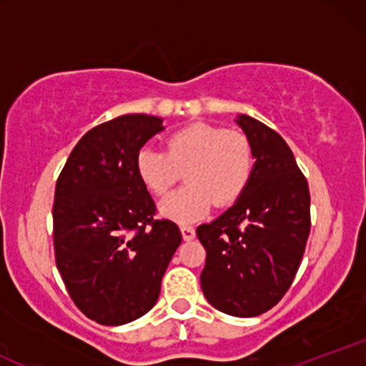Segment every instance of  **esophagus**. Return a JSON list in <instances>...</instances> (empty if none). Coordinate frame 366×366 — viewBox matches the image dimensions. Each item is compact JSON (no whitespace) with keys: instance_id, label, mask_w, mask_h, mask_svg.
<instances>
[{"instance_id":"34e87169","label":"esophagus","mask_w":366,"mask_h":366,"mask_svg":"<svg viewBox=\"0 0 366 366\" xmlns=\"http://www.w3.org/2000/svg\"><path fill=\"white\" fill-rule=\"evenodd\" d=\"M180 232H182L184 241H192V239H194V236H196L194 227H191V225H182V227H180Z\"/></svg>"}]
</instances>
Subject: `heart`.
Returning <instances> with one entry per match:
<instances>
[{
	"label": "heart",
	"instance_id": "b5f03b06",
	"mask_svg": "<svg viewBox=\"0 0 366 366\" xmlns=\"http://www.w3.org/2000/svg\"><path fill=\"white\" fill-rule=\"evenodd\" d=\"M137 175L149 192L163 196L182 172L187 186L159 203L163 217L179 224L196 222L213 207L236 203L254 172V149L241 130L192 124L167 137V151L142 148L136 158Z\"/></svg>",
	"mask_w": 366,
	"mask_h": 366
}]
</instances>
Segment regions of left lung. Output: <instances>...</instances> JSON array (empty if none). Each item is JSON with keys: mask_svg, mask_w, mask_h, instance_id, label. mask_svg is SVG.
Instances as JSON below:
<instances>
[{"mask_svg": "<svg viewBox=\"0 0 366 366\" xmlns=\"http://www.w3.org/2000/svg\"><path fill=\"white\" fill-rule=\"evenodd\" d=\"M237 125L251 139L249 186L217 220L196 229L207 249L201 289L208 303L232 317H258L291 287L310 236V191L291 148L249 115Z\"/></svg>", "mask_w": 366, "mask_h": 366, "instance_id": "8db88e82", "label": "left lung"}]
</instances>
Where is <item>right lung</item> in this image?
<instances>
[{
    "label": "right lung",
    "mask_w": 366,
    "mask_h": 366,
    "mask_svg": "<svg viewBox=\"0 0 366 366\" xmlns=\"http://www.w3.org/2000/svg\"><path fill=\"white\" fill-rule=\"evenodd\" d=\"M163 119L130 113L96 125L56 180L53 244L66 291L102 325H124L157 305L162 279L182 234L157 220L153 197L137 175L142 146Z\"/></svg>",
    "instance_id": "obj_1"
}]
</instances>
